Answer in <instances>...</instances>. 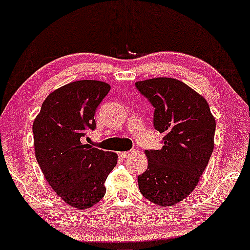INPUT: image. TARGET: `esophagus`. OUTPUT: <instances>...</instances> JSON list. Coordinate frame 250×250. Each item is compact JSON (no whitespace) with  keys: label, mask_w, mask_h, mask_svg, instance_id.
Listing matches in <instances>:
<instances>
[{"label":"esophagus","mask_w":250,"mask_h":250,"mask_svg":"<svg viewBox=\"0 0 250 250\" xmlns=\"http://www.w3.org/2000/svg\"><path fill=\"white\" fill-rule=\"evenodd\" d=\"M121 155V157L122 158H128V157H131L132 155H134V151H123V153H121L119 154Z\"/></svg>","instance_id":"1"}]
</instances>
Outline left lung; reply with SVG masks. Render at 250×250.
Returning <instances> with one entry per match:
<instances>
[{"instance_id": "left-lung-1", "label": "left lung", "mask_w": 250, "mask_h": 250, "mask_svg": "<svg viewBox=\"0 0 250 250\" xmlns=\"http://www.w3.org/2000/svg\"><path fill=\"white\" fill-rule=\"evenodd\" d=\"M155 108L154 127L163 147L146 150L148 167L138 177L142 195L168 207L193 192L213 150L216 121L202 95L173 78L135 83Z\"/></svg>"}]
</instances>
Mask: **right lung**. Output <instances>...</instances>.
I'll return each instance as SVG.
<instances>
[{
  "label": "right lung",
  "instance_id": "1",
  "mask_svg": "<svg viewBox=\"0 0 250 250\" xmlns=\"http://www.w3.org/2000/svg\"><path fill=\"white\" fill-rule=\"evenodd\" d=\"M110 90L99 80H78L46 97L34 119L35 157L58 196L85 210L104 196V183L117 164V154L83 144L96 127L95 110Z\"/></svg>",
  "mask_w": 250,
  "mask_h": 250
}]
</instances>
